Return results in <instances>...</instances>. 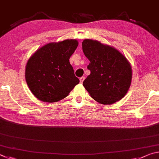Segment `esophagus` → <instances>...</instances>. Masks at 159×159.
<instances>
[{"label": "esophagus", "instance_id": "obj_1", "mask_svg": "<svg viewBox=\"0 0 159 159\" xmlns=\"http://www.w3.org/2000/svg\"><path fill=\"white\" fill-rule=\"evenodd\" d=\"M84 77H80V83H82V82H83V81H84Z\"/></svg>", "mask_w": 159, "mask_h": 159}]
</instances>
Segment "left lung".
I'll return each instance as SVG.
<instances>
[{"mask_svg":"<svg viewBox=\"0 0 159 159\" xmlns=\"http://www.w3.org/2000/svg\"><path fill=\"white\" fill-rule=\"evenodd\" d=\"M82 50L90 63L91 74L83 86L100 103L109 105L121 100L130 87L132 69L126 57L118 50L100 42L86 39Z\"/></svg>","mask_w":159,"mask_h":159,"instance_id":"8db88e82","label":"left lung"}]
</instances>
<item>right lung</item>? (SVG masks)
Here are the masks:
<instances>
[{
    "label": "right lung",
    "instance_id": "right-lung-1",
    "mask_svg": "<svg viewBox=\"0 0 159 159\" xmlns=\"http://www.w3.org/2000/svg\"><path fill=\"white\" fill-rule=\"evenodd\" d=\"M77 45L76 40L49 43L38 49L28 61L26 83L40 101H61L79 84L80 80L69 61Z\"/></svg>",
    "mask_w": 159,
    "mask_h": 159
}]
</instances>
